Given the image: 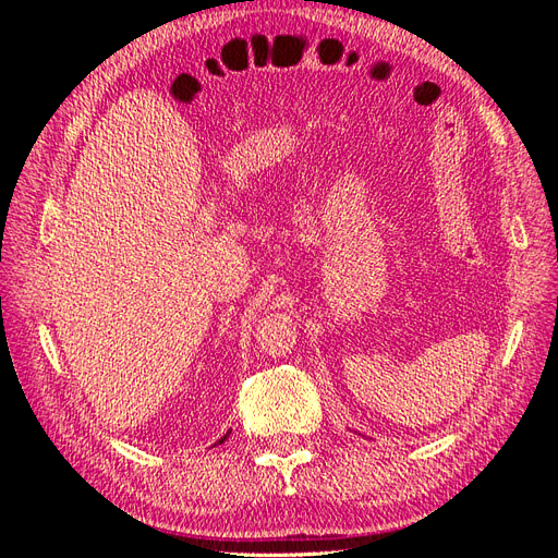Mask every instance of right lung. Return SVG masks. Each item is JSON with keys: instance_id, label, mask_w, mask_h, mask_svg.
I'll return each mask as SVG.
<instances>
[{"instance_id": "obj_1", "label": "right lung", "mask_w": 558, "mask_h": 558, "mask_svg": "<svg viewBox=\"0 0 558 558\" xmlns=\"http://www.w3.org/2000/svg\"><path fill=\"white\" fill-rule=\"evenodd\" d=\"M228 435H230V430H228V433H226V435H223V437H221V440H218V442H223V440H228Z\"/></svg>"}]
</instances>
